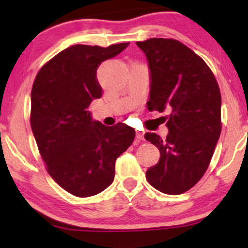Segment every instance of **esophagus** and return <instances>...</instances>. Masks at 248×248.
Listing matches in <instances>:
<instances>
[{"instance_id":"1","label":"esophagus","mask_w":248,"mask_h":248,"mask_svg":"<svg viewBox=\"0 0 248 248\" xmlns=\"http://www.w3.org/2000/svg\"><path fill=\"white\" fill-rule=\"evenodd\" d=\"M136 139H138V141L144 140V133H142V132H136Z\"/></svg>"}]
</instances>
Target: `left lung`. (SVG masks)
Instances as JSON below:
<instances>
[{
    "label": "left lung",
    "mask_w": 248,
    "mask_h": 248,
    "mask_svg": "<svg viewBox=\"0 0 248 248\" xmlns=\"http://www.w3.org/2000/svg\"><path fill=\"white\" fill-rule=\"evenodd\" d=\"M147 57L150 75L149 110H164L166 139L144 135L160 150V161L147 170L150 186L181 195L203 177L221 132V96L212 71L192 50L176 39L136 42Z\"/></svg>",
    "instance_id": "8db88e82"
}]
</instances>
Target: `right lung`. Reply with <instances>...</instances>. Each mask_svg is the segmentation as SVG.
Listing matches in <instances>:
<instances>
[{"mask_svg":"<svg viewBox=\"0 0 248 248\" xmlns=\"http://www.w3.org/2000/svg\"><path fill=\"white\" fill-rule=\"evenodd\" d=\"M128 45H72L47 62L33 81L30 124L38 150L51 177L77 197L94 196L113 183L116 158L135 138L134 128L121 122L107 127L88 110L101 98L99 65Z\"/></svg>","mask_w":248,"mask_h":248,"instance_id":"right-lung-1","label":"right lung"}]
</instances>
